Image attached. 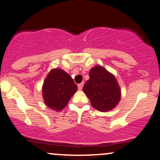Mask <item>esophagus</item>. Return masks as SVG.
Returning <instances> with one entry per match:
<instances>
[{"label": "esophagus", "mask_w": 160, "mask_h": 160, "mask_svg": "<svg viewBox=\"0 0 160 160\" xmlns=\"http://www.w3.org/2000/svg\"><path fill=\"white\" fill-rule=\"evenodd\" d=\"M78 89L79 90H82V88H83V83H79L78 85Z\"/></svg>", "instance_id": "obj_1"}]
</instances>
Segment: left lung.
<instances>
[{"label":"left lung","instance_id":"8db88e82","mask_svg":"<svg viewBox=\"0 0 160 160\" xmlns=\"http://www.w3.org/2000/svg\"><path fill=\"white\" fill-rule=\"evenodd\" d=\"M89 76L83 90L93 107L101 112L113 109L120 100V89L115 77L100 66L93 67Z\"/></svg>","mask_w":160,"mask_h":160}]
</instances>
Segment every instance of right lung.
<instances>
[{
    "label": "right lung",
    "mask_w": 160,
    "mask_h": 160,
    "mask_svg": "<svg viewBox=\"0 0 160 160\" xmlns=\"http://www.w3.org/2000/svg\"><path fill=\"white\" fill-rule=\"evenodd\" d=\"M77 90V86L68 73L61 69H53L45 79L42 91L45 104L60 111L66 107Z\"/></svg>",
    "instance_id": "right-lung-1"
}]
</instances>
